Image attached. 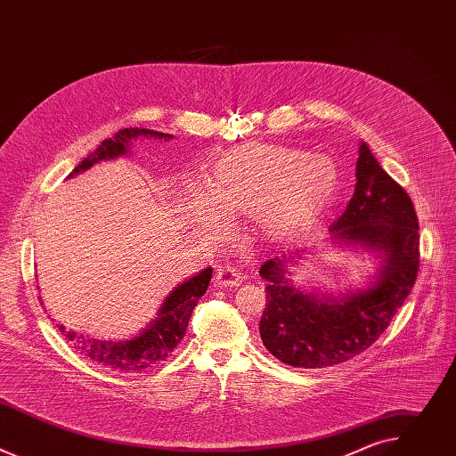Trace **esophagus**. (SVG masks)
Listing matches in <instances>:
<instances>
[{
	"label": "esophagus",
	"mask_w": 456,
	"mask_h": 456,
	"mask_svg": "<svg viewBox=\"0 0 456 456\" xmlns=\"http://www.w3.org/2000/svg\"><path fill=\"white\" fill-rule=\"evenodd\" d=\"M215 283L218 287H236L241 283V274L234 267H220L215 274Z\"/></svg>",
	"instance_id": "1"
}]
</instances>
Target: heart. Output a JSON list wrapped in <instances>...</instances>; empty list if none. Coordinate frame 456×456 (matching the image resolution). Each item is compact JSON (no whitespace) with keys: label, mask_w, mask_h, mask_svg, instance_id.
Masks as SVG:
<instances>
[{"label":"heart","mask_w":456,"mask_h":456,"mask_svg":"<svg viewBox=\"0 0 456 456\" xmlns=\"http://www.w3.org/2000/svg\"><path fill=\"white\" fill-rule=\"evenodd\" d=\"M338 169L322 155L280 144H243L225 153L206 182L208 199L191 192L199 222L211 232L225 216H252L259 236L289 238L308 227L338 192Z\"/></svg>","instance_id":"obj_1"}]
</instances>
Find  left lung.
<instances>
[{"instance_id":"1","label":"left lung","mask_w":456,"mask_h":456,"mask_svg":"<svg viewBox=\"0 0 456 456\" xmlns=\"http://www.w3.org/2000/svg\"><path fill=\"white\" fill-rule=\"evenodd\" d=\"M355 178L352 200L330 231L338 238L384 248L386 267L371 289L322 301L289 287L285 256L259 267V276L269 281L259 336L289 366L329 368L359 355L389 327L415 285L420 234L410 194L379 166L364 142Z\"/></svg>"}]
</instances>
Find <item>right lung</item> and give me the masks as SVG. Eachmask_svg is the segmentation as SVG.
Listing matches in <instances>:
<instances>
[{
    "label": "right lung",
    "instance_id": "right-lung-1",
    "mask_svg": "<svg viewBox=\"0 0 456 456\" xmlns=\"http://www.w3.org/2000/svg\"><path fill=\"white\" fill-rule=\"evenodd\" d=\"M157 137V139H171L167 134L155 132V129L146 127H124L117 132L111 139H106L101 142V146L86 157L70 175H77L88 167H92L95 162L104 159L118 157L126 151L127 144L132 139L137 137ZM213 278V269L202 271L199 276H194L187 281H183L180 287H176L164 301L159 317L150 324V327L137 338L120 343H110V341H95L88 339L85 336L76 334L74 330L67 332L64 327L59 324L61 334H64L69 341H72L74 348L88 357L92 362L104 366L113 371H144L146 368H151L153 364L167 359V355L178 346V343L183 339L189 317L197 306L199 299L206 294L209 281Z\"/></svg>",
    "mask_w": 456,
    "mask_h": 456
}]
</instances>
